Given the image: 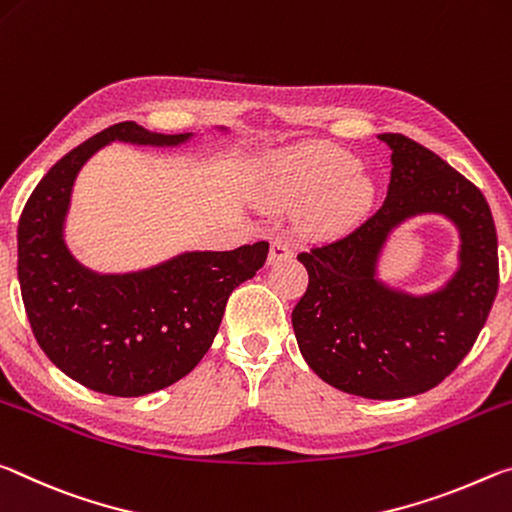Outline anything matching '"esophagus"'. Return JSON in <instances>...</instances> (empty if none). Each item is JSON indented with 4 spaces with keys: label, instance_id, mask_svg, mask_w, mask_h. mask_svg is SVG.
Instances as JSON below:
<instances>
[{
    "label": "esophagus",
    "instance_id": "esophagus-1",
    "mask_svg": "<svg viewBox=\"0 0 512 512\" xmlns=\"http://www.w3.org/2000/svg\"><path fill=\"white\" fill-rule=\"evenodd\" d=\"M295 254L292 249V242L288 238H274L272 240V249H270V263H279V261H288Z\"/></svg>",
    "mask_w": 512,
    "mask_h": 512
}]
</instances>
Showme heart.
<instances>
[{
	"label": "heart",
	"mask_w": 512,
	"mask_h": 512,
	"mask_svg": "<svg viewBox=\"0 0 512 512\" xmlns=\"http://www.w3.org/2000/svg\"><path fill=\"white\" fill-rule=\"evenodd\" d=\"M270 181L276 195L317 201L322 226L342 229L356 222L374 199V181L358 170V158L331 145H301L274 158Z\"/></svg>",
	"instance_id": "heart-1"
}]
</instances>
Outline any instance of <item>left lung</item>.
<instances>
[{"instance_id": "8db88e82", "label": "left lung", "mask_w": 512, "mask_h": 512, "mask_svg": "<svg viewBox=\"0 0 512 512\" xmlns=\"http://www.w3.org/2000/svg\"><path fill=\"white\" fill-rule=\"evenodd\" d=\"M392 149L388 197L345 236L297 256L308 288L292 311L301 356L333 388L365 399L420 395L456 370L488 320L499 288L497 231L483 192L431 149L381 133ZM440 212L457 224L461 265L424 298L388 289L375 263L408 216Z\"/></svg>"}]
</instances>
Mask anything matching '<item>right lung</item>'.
I'll return each mask as SVG.
<instances>
[{
    "mask_svg": "<svg viewBox=\"0 0 512 512\" xmlns=\"http://www.w3.org/2000/svg\"><path fill=\"white\" fill-rule=\"evenodd\" d=\"M192 133L120 122L65 154L31 192L18 224V279L40 349L86 388L142 397L177 383L213 345L226 301L265 265V240L233 251H186L149 270L97 274L63 240L83 163L113 140L172 147Z\"/></svg>",
    "mask_w": 512,
    "mask_h": 512,
    "instance_id": "right-lung-1",
    "label": "right lung"
}]
</instances>
